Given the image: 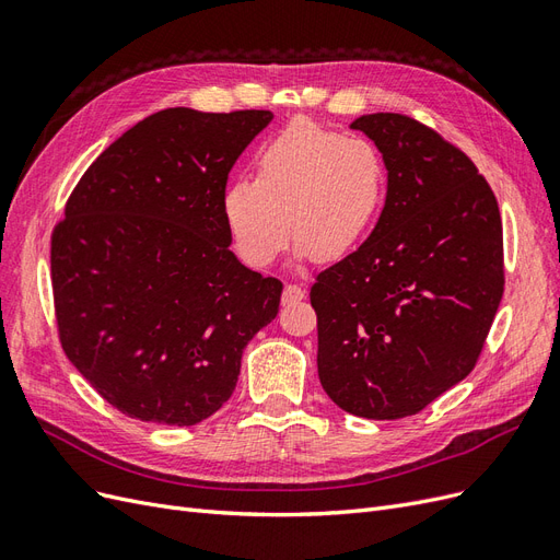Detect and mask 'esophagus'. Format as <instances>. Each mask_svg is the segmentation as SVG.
Returning <instances> with one entry per match:
<instances>
[{
	"instance_id": "1",
	"label": "esophagus",
	"mask_w": 560,
	"mask_h": 560,
	"mask_svg": "<svg viewBox=\"0 0 560 560\" xmlns=\"http://www.w3.org/2000/svg\"><path fill=\"white\" fill-rule=\"evenodd\" d=\"M303 296H306V290L299 284H284L282 292V303H299Z\"/></svg>"
}]
</instances>
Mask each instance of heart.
I'll list each match as a JSON object with an SVG mask.
<instances>
[{
  "label": "heart",
  "mask_w": 560,
  "mask_h": 560,
  "mask_svg": "<svg viewBox=\"0 0 560 560\" xmlns=\"http://www.w3.org/2000/svg\"><path fill=\"white\" fill-rule=\"evenodd\" d=\"M257 179L224 186L222 214L241 259L266 268L287 241L296 257L331 261L358 247L385 196L376 144L299 118L257 151Z\"/></svg>",
  "instance_id": "obj_1"
}]
</instances>
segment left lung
Instances as JSON below:
<instances>
[{
	"label": "left lung",
	"mask_w": 560,
	"mask_h": 560,
	"mask_svg": "<svg viewBox=\"0 0 560 560\" xmlns=\"http://www.w3.org/2000/svg\"><path fill=\"white\" fill-rule=\"evenodd\" d=\"M354 130L381 151L385 206L369 238L317 276V376L343 411L397 420L477 364L504 284L502 219L460 149L401 114Z\"/></svg>",
	"instance_id": "obj_1"
}]
</instances>
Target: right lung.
I'll return each mask as SVG.
<instances>
[{
	"mask_svg": "<svg viewBox=\"0 0 560 560\" xmlns=\"http://www.w3.org/2000/svg\"><path fill=\"white\" fill-rule=\"evenodd\" d=\"M264 109L147 116L95 159L50 241L62 350L114 409L196 425L233 395L282 282L231 252L222 194Z\"/></svg>",
	"mask_w": 560,
	"mask_h": 560,
	"instance_id": "add662e5",
	"label": "right lung"
}]
</instances>
